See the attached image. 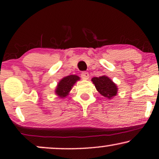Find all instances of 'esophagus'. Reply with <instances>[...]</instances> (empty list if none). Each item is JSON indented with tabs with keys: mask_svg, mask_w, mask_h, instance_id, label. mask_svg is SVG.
I'll return each mask as SVG.
<instances>
[{
	"mask_svg": "<svg viewBox=\"0 0 159 159\" xmlns=\"http://www.w3.org/2000/svg\"><path fill=\"white\" fill-rule=\"evenodd\" d=\"M89 77H90V75H89V73L87 72V71H83V72L81 73V77L83 80H88Z\"/></svg>",
	"mask_w": 159,
	"mask_h": 159,
	"instance_id": "1",
	"label": "esophagus"
}]
</instances>
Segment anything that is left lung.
<instances>
[{
    "mask_svg": "<svg viewBox=\"0 0 159 159\" xmlns=\"http://www.w3.org/2000/svg\"><path fill=\"white\" fill-rule=\"evenodd\" d=\"M92 82L100 94L106 98L111 99L113 97L116 95L118 88L116 84L107 76L104 75L99 77H93Z\"/></svg>",
    "mask_w": 159,
    "mask_h": 159,
    "instance_id": "1",
    "label": "left lung"
}]
</instances>
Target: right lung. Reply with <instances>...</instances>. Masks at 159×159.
Masks as SVG:
<instances>
[{"instance_id":"add662e5","label":"right lung","mask_w":159,"mask_h":159,"mask_svg":"<svg viewBox=\"0 0 159 159\" xmlns=\"http://www.w3.org/2000/svg\"><path fill=\"white\" fill-rule=\"evenodd\" d=\"M80 78L77 75H69L60 80L56 89V94L61 98H64L69 95V93L72 88L76 82Z\"/></svg>"}]
</instances>
